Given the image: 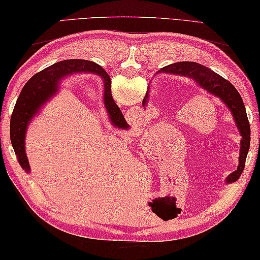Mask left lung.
<instances>
[{"label":"left lung","instance_id":"1","mask_svg":"<svg viewBox=\"0 0 260 260\" xmlns=\"http://www.w3.org/2000/svg\"><path fill=\"white\" fill-rule=\"evenodd\" d=\"M158 73L177 74L192 78L203 89H205L206 91L212 93L214 96L219 97L228 105V108L232 112L237 126H238L239 133L242 135V142H240L239 165L237 170L233 171L228 177L226 180L228 183H232L238 179L244 170V167H245L246 156L250 149L251 129L249 119H247L245 105H244L242 97H240L239 92L237 91V89L230 82L219 76L210 68L196 62H177L174 63V64L161 68L160 70H158ZM102 75L103 76L105 75L104 70L102 71ZM146 99H148V92H146L144 100H143V104H145Z\"/></svg>","mask_w":260,"mask_h":260}]
</instances>
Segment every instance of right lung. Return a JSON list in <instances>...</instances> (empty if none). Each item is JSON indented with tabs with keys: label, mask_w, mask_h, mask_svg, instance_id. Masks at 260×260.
Here are the masks:
<instances>
[{
	"label": "right lung",
	"mask_w": 260,
	"mask_h": 260,
	"mask_svg": "<svg viewBox=\"0 0 260 260\" xmlns=\"http://www.w3.org/2000/svg\"><path fill=\"white\" fill-rule=\"evenodd\" d=\"M77 70H85L97 73L103 77L104 80V103L108 109L110 119L115 126L126 129L127 123L123 117L122 111L116 105L111 96V81L109 75L105 71L103 76L102 71L104 69L100 68L96 63L84 61V59H67L55 63L49 68L40 71L35 76H32L23 86L22 91L18 96L17 102L15 104L13 115L10 119V141L13 145L14 151L17 155L18 163L25 171H30V165L27 155H25L24 139L25 131H27L28 123L39 111L41 105L54 95L57 90L58 80L64 75L73 73Z\"/></svg>",
	"instance_id": "1"
}]
</instances>
